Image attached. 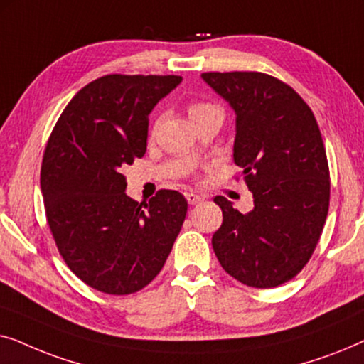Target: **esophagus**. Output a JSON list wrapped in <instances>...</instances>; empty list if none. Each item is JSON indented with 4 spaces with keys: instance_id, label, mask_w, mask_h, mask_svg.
<instances>
[{
    "instance_id": "esophagus-1",
    "label": "esophagus",
    "mask_w": 364,
    "mask_h": 364,
    "mask_svg": "<svg viewBox=\"0 0 364 364\" xmlns=\"http://www.w3.org/2000/svg\"><path fill=\"white\" fill-rule=\"evenodd\" d=\"M186 198H187L188 205H198V203L203 200L200 196H197V193H191V192L186 193Z\"/></svg>"
}]
</instances>
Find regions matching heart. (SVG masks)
<instances>
[{"instance_id": "obj_1", "label": "heart", "mask_w": 364, "mask_h": 364, "mask_svg": "<svg viewBox=\"0 0 364 364\" xmlns=\"http://www.w3.org/2000/svg\"><path fill=\"white\" fill-rule=\"evenodd\" d=\"M188 116H191L193 124H198V122L205 121V119H210V117H218L223 121L225 112H223V109L220 106H217V104H213V102L192 101L191 104H188Z\"/></svg>"}]
</instances>
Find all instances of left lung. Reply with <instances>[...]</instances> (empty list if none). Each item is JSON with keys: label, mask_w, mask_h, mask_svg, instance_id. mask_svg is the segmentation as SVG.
Returning a JSON list of instances; mask_svg holds the SVG:
<instances>
[{"label": "left lung", "mask_w": 364, "mask_h": 364, "mask_svg": "<svg viewBox=\"0 0 364 364\" xmlns=\"http://www.w3.org/2000/svg\"><path fill=\"white\" fill-rule=\"evenodd\" d=\"M237 114L233 161L253 193V210L225 197L212 237L223 270L243 285L275 288L303 270L330 207V167L311 109L287 82L257 71L203 73Z\"/></svg>", "instance_id": "1"}]
</instances>
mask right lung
<instances>
[{
  "label": "right lung",
  "mask_w": 364,
  "mask_h": 364,
  "mask_svg": "<svg viewBox=\"0 0 364 364\" xmlns=\"http://www.w3.org/2000/svg\"><path fill=\"white\" fill-rule=\"evenodd\" d=\"M181 76L107 74L59 116L41 164L49 230L74 275L107 295H131L162 270L186 220L187 200L162 188L149 202L126 196L122 167L147 149L149 114Z\"/></svg>",
  "instance_id": "right-lung-1"
}]
</instances>
